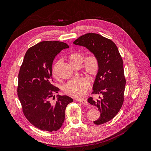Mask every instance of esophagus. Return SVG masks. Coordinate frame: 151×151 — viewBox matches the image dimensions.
I'll return each mask as SVG.
<instances>
[{
	"instance_id": "1",
	"label": "esophagus",
	"mask_w": 151,
	"mask_h": 151,
	"mask_svg": "<svg viewBox=\"0 0 151 151\" xmlns=\"http://www.w3.org/2000/svg\"><path fill=\"white\" fill-rule=\"evenodd\" d=\"M76 101H79L80 103H81L83 104H88V101L86 99H75Z\"/></svg>"
}]
</instances>
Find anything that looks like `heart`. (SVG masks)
Listing matches in <instances>:
<instances>
[{"label": "heart", "instance_id": "b5f03b06", "mask_svg": "<svg viewBox=\"0 0 151 151\" xmlns=\"http://www.w3.org/2000/svg\"><path fill=\"white\" fill-rule=\"evenodd\" d=\"M85 58V55L80 51L72 52L68 57L69 61L72 66L75 68L80 67L83 64V68L85 73L89 76H95L99 70V60L94 54H90ZM60 63L57 61L53 67L52 74L57 77V67ZM90 81L86 78H75L70 80L63 86V91L68 95L74 97H80L86 93L90 87Z\"/></svg>", "mask_w": 151, "mask_h": 151}]
</instances>
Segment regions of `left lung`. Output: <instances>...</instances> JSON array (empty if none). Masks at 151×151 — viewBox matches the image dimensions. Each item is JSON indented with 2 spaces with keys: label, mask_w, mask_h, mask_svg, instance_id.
<instances>
[{
  "label": "left lung",
  "mask_w": 151,
  "mask_h": 151,
  "mask_svg": "<svg viewBox=\"0 0 151 151\" xmlns=\"http://www.w3.org/2000/svg\"><path fill=\"white\" fill-rule=\"evenodd\" d=\"M73 43L86 47L98 58L99 70L92 92L98 98L90 97L88 102L96 106L101 113L94 124L106 123L118 113L124 99L126 79L118 48L110 39L94 33L80 37Z\"/></svg>",
  "instance_id": "8db88e82"
}]
</instances>
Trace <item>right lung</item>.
<instances>
[{
    "label": "right lung",
    "mask_w": 151,
    "mask_h": 151,
    "mask_svg": "<svg viewBox=\"0 0 151 151\" xmlns=\"http://www.w3.org/2000/svg\"><path fill=\"white\" fill-rule=\"evenodd\" d=\"M68 48L64 42H41L27 50L20 66L17 94L22 111L32 125L42 131L58 130L65 121L67 105L73 101L65 95H58L55 102L51 99L60 90L52 84L53 60Z\"/></svg>",
    "instance_id": "right-lung-1"
}]
</instances>
